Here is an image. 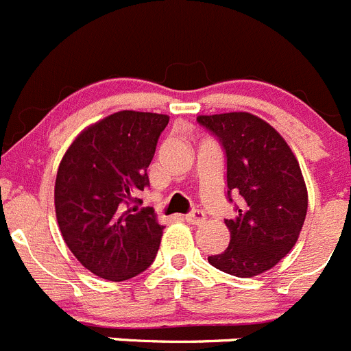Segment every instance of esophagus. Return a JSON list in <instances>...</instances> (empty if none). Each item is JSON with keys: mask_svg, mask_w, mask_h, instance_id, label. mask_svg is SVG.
Segmentation results:
<instances>
[{"mask_svg": "<svg viewBox=\"0 0 351 351\" xmlns=\"http://www.w3.org/2000/svg\"><path fill=\"white\" fill-rule=\"evenodd\" d=\"M184 221L190 223V225H202L206 221V214L202 210H193V213L186 214Z\"/></svg>", "mask_w": 351, "mask_h": 351, "instance_id": "1", "label": "esophagus"}]
</instances>
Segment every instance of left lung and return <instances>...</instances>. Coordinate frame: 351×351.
Wrapping results in <instances>:
<instances>
[{
    "label": "left lung",
    "mask_w": 351,
    "mask_h": 351,
    "mask_svg": "<svg viewBox=\"0 0 351 351\" xmlns=\"http://www.w3.org/2000/svg\"><path fill=\"white\" fill-rule=\"evenodd\" d=\"M197 121L225 149L228 198L232 193L243 198L237 216L225 221L230 244L209 256V263L237 278L262 274L290 253L302 230L308 188L299 161L287 141L258 116L226 112Z\"/></svg>",
    "instance_id": "1"
}]
</instances>
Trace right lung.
<instances>
[{
  "label": "right lung",
  "instance_id": "1",
  "mask_svg": "<svg viewBox=\"0 0 351 351\" xmlns=\"http://www.w3.org/2000/svg\"><path fill=\"white\" fill-rule=\"evenodd\" d=\"M169 116L121 110L79 133L66 149L54 186L64 243L84 267L125 281L153 263L165 226L138 209L147 167Z\"/></svg>",
  "mask_w": 351,
  "mask_h": 351
}]
</instances>
